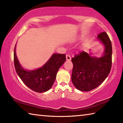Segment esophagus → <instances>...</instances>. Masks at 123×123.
<instances>
[{
	"instance_id": "34e87169",
	"label": "esophagus",
	"mask_w": 123,
	"mask_h": 123,
	"mask_svg": "<svg viewBox=\"0 0 123 123\" xmlns=\"http://www.w3.org/2000/svg\"><path fill=\"white\" fill-rule=\"evenodd\" d=\"M66 59L67 61H70V60H71V56H70V55H67Z\"/></svg>"
}]
</instances>
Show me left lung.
<instances>
[{"instance_id":"1","label":"left lung","mask_w":123,"mask_h":123,"mask_svg":"<svg viewBox=\"0 0 123 123\" xmlns=\"http://www.w3.org/2000/svg\"><path fill=\"white\" fill-rule=\"evenodd\" d=\"M98 40L105 47L103 55L97 57L81 52L71 59L73 67L71 80L78 90L89 91L100 85L110 73L112 63L111 43L106 32L99 33Z\"/></svg>"}]
</instances>
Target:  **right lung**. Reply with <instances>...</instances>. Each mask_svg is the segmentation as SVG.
Listing matches in <instances>:
<instances>
[{
	"label": "right lung",
	"instance_id": "obj_1",
	"mask_svg": "<svg viewBox=\"0 0 123 123\" xmlns=\"http://www.w3.org/2000/svg\"><path fill=\"white\" fill-rule=\"evenodd\" d=\"M15 49L16 45L14 52L15 70L24 84L37 92H44L50 89L59 68L66 61V55L53 54L41 68L34 70H27L20 65L16 54Z\"/></svg>",
	"mask_w": 123,
	"mask_h": 123
}]
</instances>
